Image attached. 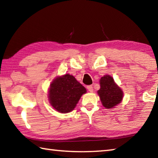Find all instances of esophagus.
<instances>
[{"label": "esophagus", "instance_id": "obj_1", "mask_svg": "<svg viewBox=\"0 0 158 158\" xmlns=\"http://www.w3.org/2000/svg\"><path fill=\"white\" fill-rule=\"evenodd\" d=\"M87 89L89 90V91H90V93H92V92L93 91V85H88V86H87Z\"/></svg>", "mask_w": 158, "mask_h": 158}]
</instances>
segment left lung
I'll list each match as a JSON object with an SVG mask.
<instances>
[{
	"label": "left lung",
	"instance_id": "8db88e82",
	"mask_svg": "<svg viewBox=\"0 0 158 158\" xmlns=\"http://www.w3.org/2000/svg\"><path fill=\"white\" fill-rule=\"evenodd\" d=\"M100 89L98 93L102 103L106 109L113 108L121 102L123 98V91L115 84L111 76L105 75L100 79Z\"/></svg>",
	"mask_w": 158,
	"mask_h": 158
}]
</instances>
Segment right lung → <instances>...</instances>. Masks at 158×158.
<instances>
[{
	"instance_id": "1",
	"label": "right lung",
	"mask_w": 158,
	"mask_h": 158,
	"mask_svg": "<svg viewBox=\"0 0 158 158\" xmlns=\"http://www.w3.org/2000/svg\"><path fill=\"white\" fill-rule=\"evenodd\" d=\"M85 92V88L73 75L65 74L57 77L51 84L49 102L56 110L60 113H68L73 110Z\"/></svg>"
}]
</instances>
